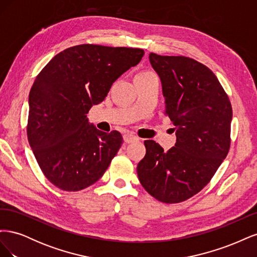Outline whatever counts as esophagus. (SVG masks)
I'll return each instance as SVG.
<instances>
[{"instance_id": "34e87169", "label": "esophagus", "mask_w": 257, "mask_h": 257, "mask_svg": "<svg viewBox=\"0 0 257 257\" xmlns=\"http://www.w3.org/2000/svg\"><path fill=\"white\" fill-rule=\"evenodd\" d=\"M123 139H124V142L130 144V143L137 142L138 141V137H136L134 134H132V133H125V134L123 135Z\"/></svg>"}]
</instances>
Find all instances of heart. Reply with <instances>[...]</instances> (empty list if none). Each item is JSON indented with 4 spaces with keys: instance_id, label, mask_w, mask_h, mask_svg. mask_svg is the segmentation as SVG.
<instances>
[{
    "instance_id": "obj_1",
    "label": "heart",
    "mask_w": 257,
    "mask_h": 257,
    "mask_svg": "<svg viewBox=\"0 0 257 257\" xmlns=\"http://www.w3.org/2000/svg\"><path fill=\"white\" fill-rule=\"evenodd\" d=\"M154 73H152V72H150V71H145V72H141V73H138L137 75H153Z\"/></svg>"
}]
</instances>
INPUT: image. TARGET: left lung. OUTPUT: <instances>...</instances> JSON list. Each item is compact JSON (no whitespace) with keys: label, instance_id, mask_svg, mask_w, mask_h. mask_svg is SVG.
Returning a JSON list of instances; mask_svg holds the SVG:
<instances>
[{"label":"left lung","instance_id":"left-lung-1","mask_svg":"<svg viewBox=\"0 0 257 257\" xmlns=\"http://www.w3.org/2000/svg\"><path fill=\"white\" fill-rule=\"evenodd\" d=\"M149 60L160 76L165 114L174 123L177 142L164 151L154 141H145L137 175L155 199L181 203L203 190L226 158L231 105L211 69L196 60L153 52Z\"/></svg>","mask_w":257,"mask_h":257}]
</instances>
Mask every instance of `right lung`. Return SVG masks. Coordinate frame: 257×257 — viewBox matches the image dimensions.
<instances>
[{"label":"right lung","mask_w":257,"mask_h":257,"mask_svg":"<svg viewBox=\"0 0 257 257\" xmlns=\"http://www.w3.org/2000/svg\"><path fill=\"white\" fill-rule=\"evenodd\" d=\"M144 54L138 48L78 45L54 56L37 75L29 94L28 139L57 188L80 191L106 172L123 138L118 131L97 130L87 113Z\"/></svg>","instance_id":"obj_1"}]
</instances>
